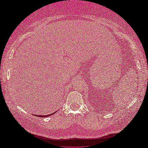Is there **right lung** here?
Wrapping results in <instances>:
<instances>
[{
    "label": "right lung",
    "mask_w": 148,
    "mask_h": 148,
    "mask_svg": "<svg viewBox=\"0 0 148 148\" xmlns=\"http://www.w3.org/2000/svg\"><path fill=\"white\" fill-rule=\"evenodd\" d=\"M56 112H57V111H55V112H53V113H51V114H48V115H36V116H39V117H46V116H51V115H52L53 114L55 113Z\"/></svg>",
    "instance_id": "add662e5"
}]
</instances>
